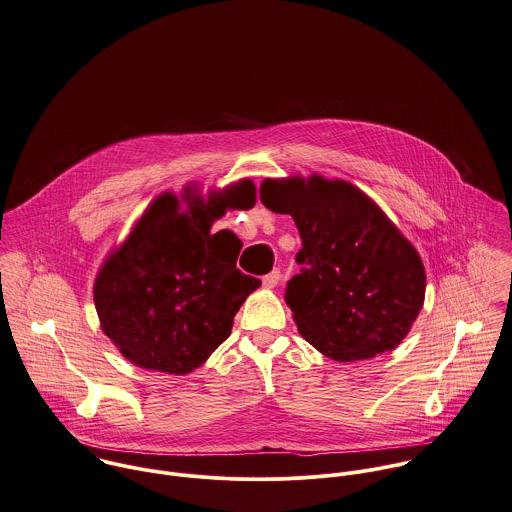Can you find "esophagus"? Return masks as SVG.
Returning <instances> with one entry per match:
<instances>
[{
  "label": "esophagus",
  "mask_w": 512,
  "mask_h": 512,
  "mask_svg": "<svg viewBox=\"0 0 512 512\" xmlns=\"http://www.w3.org/2000/svg\"><path fill=\"white\" fill-rule=\"evenodd\" d=\"M279 281H281V271H279V269H275V271H271L269 275H265V277H263V287H267V289H275V287L279 285Z\"/></svg>",
  "instance_id": "obj_1"
}]
</instances>
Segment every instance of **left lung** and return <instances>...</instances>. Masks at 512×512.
<instances>
[{"mask_svg": "<svg viewBox=\"0 0 512 512\" xmlns=\"http://www.w3.org/2000/svg\"><path fill=\"white\" fill-rule=\"evenodd\" d=\"M259 198L303 239L285 301L301 336L336 362L394 350L425 299L419 253L370 196L346 180L267 178Z\"/></svg>", "mask_w": 512, "mask_h": 512, "instance_id": "1", "label": "left lung"}]
</instances>
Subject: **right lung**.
<instances>
[{
  "label": "right lung",
  "instance_id": "right-lung-1",
  "mask_svg": "<svg viewBox=\"0 0 512 512\" xmlns=\"http://www.w3.org/2000/svg\"><path fill=\"white\" fill-rule=\"evenodd\" d=\"M160 194L128 237L108 253L95 279L104 334L134 366L184 376L231 334L233 316L261 281L235 263L243 243L211 233L227 209L255 205V184L239 180L200 196Z\"/></svg>",
  "mask_w": 512,
  "mask_h": 512
}]
</instances>
